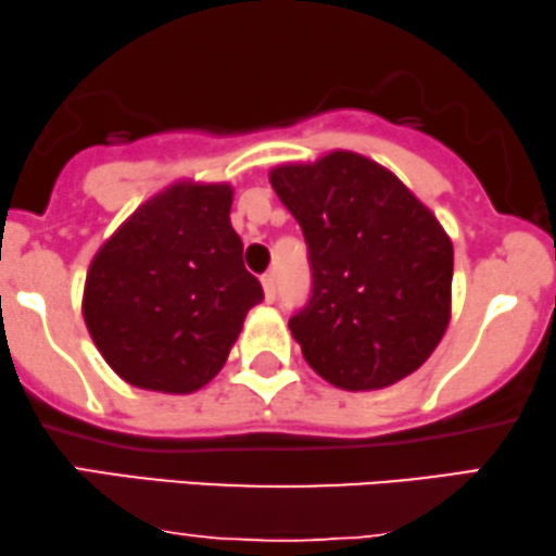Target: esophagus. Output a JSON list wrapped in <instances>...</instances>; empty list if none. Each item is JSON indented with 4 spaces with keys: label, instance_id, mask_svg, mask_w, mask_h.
<instances>
[{
    "label": "esophagus",
    "instance_id": "esophagus-1",
    "mask_svg": "<svg viewBox=\"0 0 556 556\" xmlns=\"http://www.w3.org/2000/svg\"><path fill=\"white\" fill-rule=\"evenodd\" d=\"M263 291H265V301L273 304V301H276V295H278L276 276H273V273H265V276H263Z\"/></svg>",
    "mask_w": 556,
    "mask_h": 556
}]
</instances>
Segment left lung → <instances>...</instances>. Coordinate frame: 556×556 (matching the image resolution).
Wrapping results in <instances>:
<instances>
[{
	"mask_svg": "<svg viewBox=\"0 0 556 556\" xmlns=\"http://www.w3.org/2000/svg\"><path fill=\"white\" fill-rule=\"evenodd\" d=\"M270 186L308 248L312 299L288 321L306 363L344 391L419 370L452 314L454 250L437 216L350 150L278 165Z\"/></svg>",
	"mask_w": 556,
	"mask_h": 556,
	"instance_id": "1",
	"label": "left lung"
}]
</instances>
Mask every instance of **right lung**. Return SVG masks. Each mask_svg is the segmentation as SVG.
I'll use <instances>...</instances> for the list:
<instances>
[{"mask_svg":"<svg viewBox=\"0 0 556 556\" xmlns=\"http://www.w3.org/2000/svg\"><path fill=\"white\" fill-rule=\"evenodd\" d=\"M232 186L181 181L148 199L99 248L84 321L129 386L193 393L206 386L263 301L229 222Z\"/></svg>","mask_w":556,"mask_h":556,"instance_id":"right-lung-1","label":"right lung"}]
</instances>
